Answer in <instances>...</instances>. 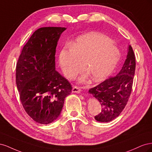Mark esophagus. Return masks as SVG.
Returning <instances> with one entry per match:
<instances>
[{"label":"esophagus","instance_id":"esophagus-1","mask_svg":"<svg viewBox=\"0 0 152 152\" xmlns=\"http://www.w3.org/2000/svg\"><path fill=\"white\" fill-rule=\"evenodd\" d=\"M80 92H81V89L79 88V87H77V86L73 87L72 93H80Z\"/></svg>","mask_w":152,"mask_h":152}]
</instances>
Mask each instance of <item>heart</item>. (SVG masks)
I'll list each match as a JSON object with an SVG mask.
<instances>
[{
	"label": "heart",
	"mask_w": 152,
	"mask_h": 152,
	"mask_svg": "<svg viewBox=\"0 0 152 152\" xmlns=\"http://www.w3.org/2000/svg\"><path fill=\"white\" fill-rule=\"evenodd\" d=\"M113 40L103 34L92 32L82 35L72 42L70 47H65L59 54V64L68 79H72L82 69L80 82H84L88 76L94 82H100L112 74L120 59L121 53Z\"/></svg>",
	"instance_id": "1"
}]
</instances>
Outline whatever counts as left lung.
Returning a JSON list of instances; mask_svg holds the SVG:
<instances>
[{
    "label": "left lung",
    "mask_w": 152,
    "mask_h": 152,
    "mask_svg": "<svg viewBox=\"0 0 152 152\" xmlns=\"http://www.w3.org/2000/svg\"><path fill=\"white\" fill-rule=\"evenodd\" d=\"M135 56L131 45L121 70L113 77L89 90L102 106V111L94 117L96 121L108 122L122 112L129 98L135 73Z\"/></svg>",
    "instance_id": "1"
}]
</instances>
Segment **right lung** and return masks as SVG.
Returning a JSON list of instances; mask_svg holds the SVG:
<instances>
[{"mask_svg":"<svg viewBox=\"0 0 152 152\" xmlns=\"http://www.w3.org/2000/svg\"><path fill=\"white\" fill-rule=\"evenodd\" d=\"M65 27L37 30L22 49L16 65V82L27 114L36 122L48 124L60 115L72 93L68 81L56 70L55 54Z\"/></svg>","mask_w":152,"mask_h":152,"instance_id":"1","label":"right lung"}]
</instances>
